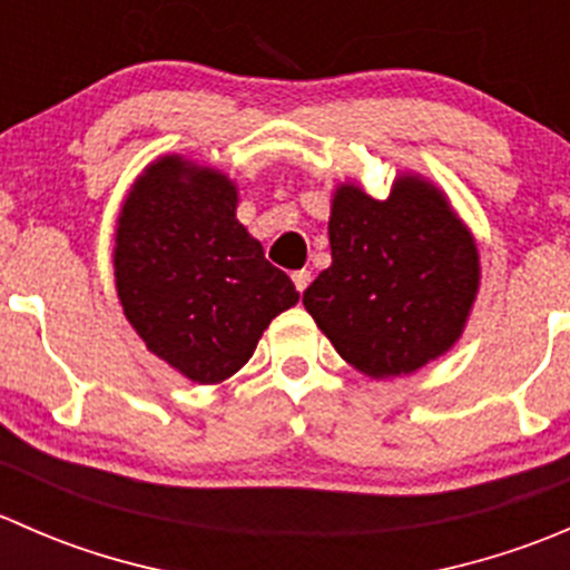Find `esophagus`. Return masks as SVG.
<instances>
[{
    "label": "esophagus",
    "instance_id": "obj_1",
    "mask_svg": "<svg viewBox=\"0 0 570 570\" xmlns=\"http://www.w3.org/2000/svg\"><path fill=\"white\" fill-rule=\"evenodd\" d=\"M292 281H295L297 292H306L308 284H312V273H308V269H295V273H292Z\"/></svg>",
    "mask_w": 570,
    "mask_h": 570
}]
</instances>
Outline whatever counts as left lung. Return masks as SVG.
I'll list each match as a JSON object with an SVG mask.
<instances>
[{"mask_svg":"<svg viewBox=\"0 0 570 570\" xmlns=\"http://www.w3.org/2000/svg\"><path fill=\"white\" fill-rule=\"evenodd\" d=\"M331 267L303 292L347 364L370 377L411 375L455 344L480 284V256L444 195L400 178L386 200L333 195Z\"/></svg>","mask_w":570,"mask_h":570,"instance_id":"left-lung-1","label":"left lung"}]
</instances>
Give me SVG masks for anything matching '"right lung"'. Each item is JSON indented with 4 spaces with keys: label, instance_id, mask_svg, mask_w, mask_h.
Wrapping results in <instances>:
<instances>
[{
    "label": "right lung",
    "instance_id": "add662e5",
    "mask_svg": "<svg viewBox=\"0 0 570 570\" xmlns=\"http://www.w3.org/2000/svg\"><path fill=\"white\" fill-rule=\"evenodd\" d=\"M115 286L146 347L204 386L232 377L301 297L237 220L234 184L178 157L151 165L126 198Z\"/></svg>",
    "mask_w": 570,
    "mask_h": 570
}]
</instances>
